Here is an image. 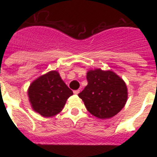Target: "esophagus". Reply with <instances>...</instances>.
<instances>
[{"mask_svg": "<svg viewBox=\"0 0 157 157\" xmlns=\"http://www.w3.org/2000/svg\"><path fill=\"white\" fill-rule=\"evenodd\" d=\"M79 90H74V94H79Z\"/></svg>", "mask_w": 157, "mask_h": 157, "instance_id": "34e87169", "label": "esophagus"}]
</instances>
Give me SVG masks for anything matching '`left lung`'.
Segmentation results:
<instances>
[{
  "mask_svg": "<svg viewBox=\"0 0 157 157\" xmlns=\"http://www.w3.org/2000/svg\"><path fill=\"white\" fill-rule=\"evenodd\" d=\"M88 84L78 94L90 113L109 119L122 110L127 100V88L121 78L112 71L101 69L87 72Z\"/></svg>",
  "mask_w": 157,
  "mask_h": 157,
  "instance_id": "left-lung-1",
  "label": "left lung"
}]
</instances>
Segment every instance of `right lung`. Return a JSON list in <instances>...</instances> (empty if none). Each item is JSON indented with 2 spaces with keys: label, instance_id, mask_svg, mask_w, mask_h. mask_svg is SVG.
Wrapping results in <instances>:
<instances>
[{
  "label": "right lung",
  "instance_id": "obj_1",
  "mask_svg": "<svg viewBox=\"0 0 157 157\" xmlns=\"http://www.w3.org/2000/svg\"><path fill=\"white\" fill-rule=\"evenodd\" d=\"M73 94L56 71L37 78L28 89L32 109L44 117H52L60 112L67 100Z\"/></svg>",
  "mask_w": 157,
  "mask_h": 157
}]
</instances>
